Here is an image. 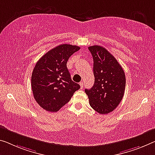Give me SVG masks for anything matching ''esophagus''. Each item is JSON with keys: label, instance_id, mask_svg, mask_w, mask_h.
Masks as SVG:
<instances>
[{"label": "esophagus", "instance_id": "obj_1", "mask_svg": "<svg viewBox=\"0 0 155 155\" xmlns=\"http://www.w3.org/2000/svg\"><path fill=\"white\" fill-rule=\"evenodd\" d=\"M80 85L81 89H83V87H84V83H83V82H80Z\"/></svg>", "mask_w": 155, "mask_h": 155}]
</instances>
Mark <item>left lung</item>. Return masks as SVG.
I'll use <instances>...</instances> for the list:
<instances>
[{"label":"left lung","instance_id":"obj_1","mask_svg":"<svg viewBox=\"0 0 155 155\" xmlns=\"http://www.w3.org/2000/svg\"><path fill=\"white\" fill-rule=\"evenodd\" d=\"M94 59V84L85 89L90 106L101 114L114 110L122 101L125 88V75L116 59L104 48H88Z\"/></svg>","mask_w":155,"mask_h":155}]
</instances>
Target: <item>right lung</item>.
Instances as JSON below:
<instances>
[{"label": "right lung", "instance_id": "right-lung-1", "mask_svg": "<svg viewBox=\"0 0 155 155\" xmlns=\"http://www.w3.org/2000/svg\"><path fill=\"white\" fill-rule=\"evenodd\" d=\"M80 48L61 44L43 55L35 65L31 87L35 101L48 111L55 112L68 102L80 88L72 81L66 63Z\"/></svg>", "mask_w": 155, "mask_h": 155}]
</instances>
